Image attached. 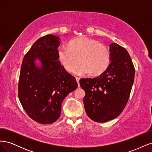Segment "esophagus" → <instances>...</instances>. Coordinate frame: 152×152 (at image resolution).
<instances>
[{"label":"esophagus","instance_id":"obj_1","mask_svg":"<svg viewBox=\"0 0 152 152\" xmlns=\"http://www.w3.org/2000/svg\"><path fill=\"white\" fill-rule=\"evenodd\" d=\"M76 79V80L77 82V84H78V86H80V84H79V80H80V78L79 77H75Z\"/></svg>","mask_w":152,"mask_h":152}]
</instances>
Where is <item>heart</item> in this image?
I'll use <instances>...</instances> for the list:
<instances>
[{
  "label": "heart",
  "mask_w": 152,
  "mask_h": 152,
  "mask_svg": "<svg viewBox=\"0 0 152 152\" xmlns=\"http://www.w3.org/2000/svg\"><path fill=\"white\" fill-rule=\"evenodd\" d=\"M58 54L59 60L69 72H73L80 61L82 62L75 71L78 75L91 72L99 74L107 69L110 62V53L107 45L86 36L70 40L68 47L62 45Z\"/></svg>",
  "instance_id": "1"
}]
</instances>
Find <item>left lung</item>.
<instances>
[{
	"instance_id": "8db88e82",
	"label": "left lung",
	"mask_w": 152,
	"mask_h": 152,
	"mask_svg": "<svg viewBox=\"0 0 152 152\" xmlns=\"http://www.w3.org/2000/svg\"><path fill=\"white\" fill-rule=\"evenodd\" d=\"M110 63L93 79L79 81L86 92L84 108L91 120L105 122L117 117L127 104L134 82L135 69L127 50L116 43L110 45Z\"/></svg>"
}]
</instances>
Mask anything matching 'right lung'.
Listing matches in <instances>:
<instances>
[{
  "label": "right lung",
  "mask_w": 152,
  "mask_h": 152,
  "mask_svg": "<svg viewBox=\"0 0 152 152\" xmlns=\"http://www.w3.org/2000/svg\"><path fill=\"white\" fill-rule=\"evenodd\" d=\"M59 45L58 37L45 35L33 44L21 64L18 97L27 115L40 124L56 121L63 99L78 86L59 61ZM37 60L40 66L36 65Z\"/></svg>",
  "instance_id": "add662e5"
}]
</instances>
